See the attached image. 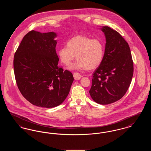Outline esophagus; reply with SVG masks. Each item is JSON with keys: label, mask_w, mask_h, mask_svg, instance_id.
<instances>
[{"label": "esophagus", "mask_w": 151, "mask_h": 151, "mask_svg": "<svg viewBox=\"0 0 151 151\" xmlns=\"http://www.w3.org/2000/svg\"><path fill=\"white\" fill-rule=\"evenodd\" d=\"M73 78L75 80H79L81 79V75L78 72H75L73 73Z\"/></svg>", "instance_id": "obj_1"}]
</instances>
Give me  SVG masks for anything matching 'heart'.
<instances>
[{
    "label": "heart",
    "mask_w": 151,
    "mask_h": 151,
    "mask_svg": "<svg viewBox=\"0 0 151 151\" xmlns=\"http://www.w3.org/2000/svg\"><path fill=\"white\" fill-rule=\"evenodd\" d=\"M67 47H62L58 51L60 61L66 65L76 58L77 62L69 67L70 70H92L97 68L102 61L104 45L102 41L88 36L78 35L71 38L67 43Z\"/></svg>",
    "instance_id": "b5f03b06"
}]
</instances>
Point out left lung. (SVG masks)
<instances>
[{
    "label": "left lung",
    "mask_w": 151,
    "mask_h": 151,
    "mask_svg": "<svg viewBox=\"0 0 151 151\" xmlns=\"http://www.w3.org/2000/svg\"><path fill=\"white\" fill-rule=\"evenodd\" d=\"M106 38L102 62L93 74L89 93L94 101L108 105L120 100L129 88L134 65L128 43L116 31L100 27Z\"/></svg>",
    "instance_id": "obj_1"
}]
</instances>
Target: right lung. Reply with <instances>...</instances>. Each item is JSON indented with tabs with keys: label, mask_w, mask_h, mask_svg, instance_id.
<instances>
[{
	"label": "right lung",
	"mask_w": 151,
	"mask_h": 151,
	"mask_svg": "<svg viewBox=\"0 0 151 151\" xmlns=\"http://www.w3.org/2000/svg\"><path fill=\"white\" fill-rule=\"evenodd\" d=\"M57 34L32 30L22 38L14 54L17 86L24 98L42 108L60 105L73 81L71 72L60 68L56 52Z\"/></svg>",
	"instance_id": "add662e5"
}]
</instances>
